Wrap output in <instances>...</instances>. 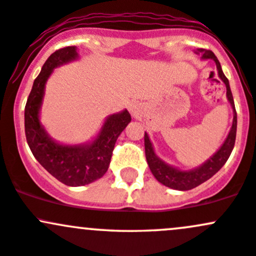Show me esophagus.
Instances as JSON below:
<instances>
[{"mask_svg": "<svg viewBox=\"0 0 256 256\" xmlns=\"http://www.w3.org/2000/svg\"><path fill=\"white\" fill-rule=\"evenodd\" d=\"M128 110H129V112L133 114V116H136V114H139V112H140V105L138 102H136V101H134V102L129 104Z\"/></svg>", "mask_w": 256, "mask_h": 256, "instance_id": "34e87169", "label": "esophagus"}]
</instances>
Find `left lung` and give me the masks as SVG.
Returning <instances> with one entry per match:
<instances>
[{"label":"left lung","mask_w":256,"mask_h":256,"mask_svg":"<svg viewBox=\"0 0 256 256\" xmlns=\"http://www.w3.org/2000/svg\"><path fill=\"white\" fill-rule=\"evenodd\" d=\"M194 52L196 54H200V56H202V60H214V61H215L220 79H221L224 83V85H226L227 100L228 102L230 104L233 110V122L230 133H228L227 138L224 142V144L221 145V148H220L210 158H208L204 164H202L200 166L192 170L177 168V167L171 166V164H166L164 160H161V158L156 155L152 144H151L150 142L149 136H148V133L145 132V155H146V161L150 167L151 173H152L154 177H155L161 184L168 186V188L176 189V190H190V189H193L195 186L206 182L208 180H210L215 173L218 172L222 168V166L226 164L230 152H232L236 142V133H237V112H236L234 101H233L232 92H230V82H228L226 76L222 72V68L218 60H217L215 54L210 50L196 48Z\"/></svg>","instance_id":"obj_1"}]
</instances>
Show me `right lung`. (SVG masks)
I'll return each mask as SVG.
<instances>
[{"label":"right lung","instance_id":"right-lung-1","mask_svg":"<svg viewBox=\"0 0 256 256\" xmlns=\"http://www.w3.org/2000/svg\"><path fill=\"white\" fill-rule=\"evenodd\" d=\"M78 58L76 46L54 52L34 80L24 111L26 136L32 155L50 174L70 186L92 183L105 174L116 140L132 120L129 112L123 110L107 116L98 136L90 142L70 145L61 144L51 138L40 120L46 83L54 68Z\"/></svg>","mask_w":256,"mask_h":256}]
</instances>
